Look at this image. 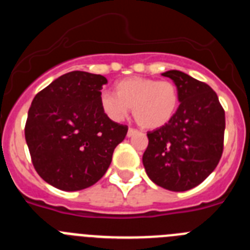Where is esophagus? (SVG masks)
I'll return each mask as SVG.
<instances>
[{
  "instance_id": "esophagus-1",
  "label": "esophagus",
  "mask_w": 250,
  "mask_h": 250,
  "mask_svg": "<svg viewBox=\"0 0 250 250\" xmlns=\"http://www.w3.org/2000/svg\"><path fill=\"white\" fill-rule=\"evenodd\" d=\"M136 134H139V130L134 129V127H130L129 131H127V136H129V138H131V136L136 135Z\"/></svg>"
}]
</instances>
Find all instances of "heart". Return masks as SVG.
Here are the masks:
<instances>
[{"instance_id":"obj_1","label":"heart","mask_w":250,"mask_h":250,"mask_svg":"<svg viewBox=\"0 0 250 250\" xmlns=\"http://www.w3.org/2000/svg\"><path fill=\"white\" fill-rule=\"evenodd\" d=\"M179 105V92L171 81L129 77L115 85V94L103 91L100 106L115 123L126 118L130 107L136 123L145 129H158L169 123Z\"/></svg>"}]
</instances>
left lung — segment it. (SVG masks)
Wrapping results in <instances>:
<instances>
[{"instance_id": "8db88e82", "label": "left lung", "mask_w": 250, "mask_h": 250, "mask_svg": "<svg viewBox=\"0 0 250 250\" xmlns=\"http://www.w3.org/2000/svg\"><path fill=\"white\" fill-rule=\"evenodd\" d=\"M163 76L175 83L180 105L169 123L147 132L149 145L143 164L156 185L185 191L204 182L219 163L225 112L208 83L178 70Z\"/></svg>"}]
</instances>
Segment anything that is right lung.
Segmentation results:
<instances>
[{"mask_svg": "<svg viewBox=\"0 0 250 250\" xmlns=\"http://www.w3.org/2000/svg\"><path fill=\"white\" fill-rule=\"evenodd\" d=\"M106 77L85 71L60 76L37 92L28 109L25 139L35 170L60 190L98 183L109 169L127 125L110 120L100 106Z\"/></svg>", "mask_w": 250, "mask_h": 250, "instance_id": "add662e5", "label": "right lung"}]
</instances>
